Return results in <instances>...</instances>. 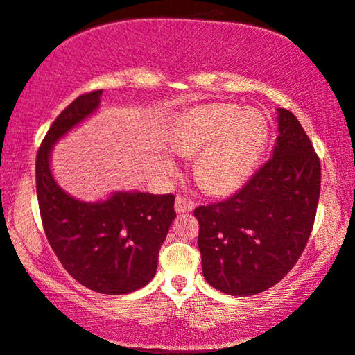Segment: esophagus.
Masks as SVG:
<instances>
[{"instance_id":"34e87169","label":"esophagus","mask_w":355,"mask_h":355,"mask_svg":"<svg viewBox=\"0 0 355 355\" xmlns=\"http://www.w3.org/2000/svg\"><path fill=\"white\" fill-rule=\"evenodd\" d=\"M193 207H196V203H193L191 198L178 196V198H176V211L178 213H189L193 210Z\"/></svg>"}]
</instances>
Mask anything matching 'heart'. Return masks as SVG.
Here are the masks:
<instances>
[{
    "label": "heart",
    "instance_id": "heart-1",
    "mask_svg": "<svg viewBox=\"0 0 355 355\" xmlns=\"http://www.w3.org/2000/svg\"><path fill=\"white\" fill-rule=\"evenodd\" d=\"M268 123L259 110L210 103L189 110L174 125L171 147L181 157H197L196 179L215 196L231 193L249 181L268 145ZM168 173H176L168 163Z\"/></svg>",
    "mask_w": 355,
    "mask_h": 355
}]
</instances>
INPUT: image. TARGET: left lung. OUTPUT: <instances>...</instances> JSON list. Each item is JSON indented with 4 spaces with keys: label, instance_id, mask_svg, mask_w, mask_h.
I'll return each mask as SVG.
<instances>
[{
    "label": "left lung",
    "instance_id": "1",
    "mask_svg": "<svg viewBox=\"0 0 355 355\" xmlns=\"http://www.w3.org/2000/svg\"><path fill=\"white\" fill-rule=\"evenodd\" d=\"M273 157L226 200L193 210L208 284L230 295L270 289L297 263L317 215L322 168L297 118L278 110Z\"/></svg>",
    "mask_w": 355,
    "mask_h": 355
}]
</instances>
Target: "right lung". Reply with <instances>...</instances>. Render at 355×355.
Masks as SVG:
<instances>
[{
    "instance_id": "obj_1",
    "label": "right lung",
    "mask_w": 355,
    "mask_h": 355,
    "mask_svg": "<svg viewBox=\"0 0 355 355\" xmlns=\"http://www.w3.org/2000/svg\"><path fill=\"white\" fill-rule=\"evenodd\" d=\"M100 95H79L53 121L37 153V197L46 239L67 273L95 293L121 295L144 288L157 273L176 197L116 192L108 200L85 203L58 186L50 171L51 147L98 108Z\"/></svg>"
}]
</instances>
